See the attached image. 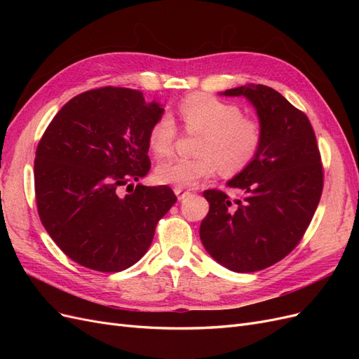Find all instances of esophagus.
I'll return each mask as SVG.
<instances>
[{"instance_id": "1", "label": "esophagus", "mask_w": 359, "mask_h": 359, "mask_svg": "<svg viewBox=\"0 0 359 359\" xmlns=\"http://www.w3.org/2000/svg\"><path fill=\"white\" fill-rule=\"evenodd\" d=\"M173 191H175V194H177L180 201H182L184 198H187L189 194H190V191H186V190H182V189H175Z\"/></svg>"}]
</instances>
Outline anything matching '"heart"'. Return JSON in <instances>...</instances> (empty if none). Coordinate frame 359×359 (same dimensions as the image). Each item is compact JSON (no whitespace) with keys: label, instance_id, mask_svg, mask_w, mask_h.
Returning <instances> with one entry per match:
<instances>
[{"label":"heart","instance_id":"b5f03b06","mask_svg":"<svg viewBox=\"0 0 359 359\" xmlns=\"http://www.w3.org/2000/svg\"><path fill=\"white\" fill-rule=\"evenodd\" d=\"M178 114L189 133L203 136L198 148L201 157H172L161 161L156 169V178L161 184L187 189L210 178L219 168L227 175L236 173L255 160L262 145V124L253 116H245L235 103L208 94H191L182 99ZM177 136L173 118L161 115L148 132L149 148L157 157L169 156Z\"/></svg>","mask_w":359,"mask_h":359}]
</instances>
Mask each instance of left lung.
<instances>
[{
    "instance_id": "left-lung-1",
    "label": "left lung",
    "mask_w": 359,
    "mask_h": 359,
    "mask_svg": "<svg viewBox=\"0 0 359 359\" xmlns=\"http://www.w3.org/2000/svg\"><path fill=\"white\" fill-rule=\"evenodd\" d=\"M222 95H241L255 106L264 140L255 160L227 187L205 190L210 211L201 241L212 259L235 273H255L277 264L298 245L316 211L323 169L307 115L265 85H244Z\"/></svg>"
}]
</instances>
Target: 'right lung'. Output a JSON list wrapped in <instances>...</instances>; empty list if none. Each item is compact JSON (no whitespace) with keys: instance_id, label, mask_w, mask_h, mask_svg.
I'll return each mask as SVG.
<instances>
[{"instance_id":"right-lung-1","label":"right lung","mask_w":359,"mask_h":359,"mask_svg":"<svg viewBox=\"0 0 359 359\" xmlns=\"http://www.w3.org/2000/svg\"><path fill=\"white\" fill-rule=\"evenodd\" d=\"M163 112L137 90L103 86L73 97L41 136L34 160L37 211L76 264L102 273L135 265L177 202L168 186L132 184L151 168L148 132Z\"/></svg>"}]
</instances>
